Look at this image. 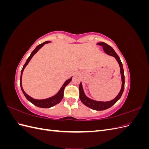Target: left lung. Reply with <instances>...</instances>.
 <instances>
[{
	"label": "left lung",
	"mask_w": 149,
	"mask_h": 149,
	"mask_svg": "<svg viewBox=\"0 0 149 149\" xmlns=\"http://www.w3.org/2000/svg\"><path fill=\"white\" fill-rule=\"evenodd\" d=\"M97 45H101L104 51V52L107 54V55H111L114 56L116 60L118 61V63L120 66V74H121V79H122V87L121 89L118 94V95L117 96L114 100H112L110 101H106V102H103V101H97L91 100V99L89 98L86 96L85 95L84 93V90L82 86V83L81 82L80 83L79 86V99L81 102L84 104L85 106H88V107L91 108L92 109L96 110V111H103L108 109V108L111 107V106L115 104V103L118 101L119 99L120 98L122 94L123 93L124 89V83H125V80H124V70H123V63L120 60V58L119 56L117 55V53L114 50V49L112 48L109 45L106 44L104 42H101V43H97Z\"/></svg>",
	"instance_id": "1"
}]
</instances>
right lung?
<instances>
[{
    "instance_id": "add662e5",
    "label": "right lung",
    "mask_w": 149,
    "mask_h": 149,
    "mask_svg": "<svg viewBox=\"0 0 149 149\" xmlns=\"http://www.w3.org/2000/svg\"><path fill=\"white\" fill-rule=\"evenodd\" d=\"M50 42L49 41H47V42H45L39 45L37 47L35 48V49L31 53L30 56L28 58V59L26 60V62L25 65H24L23 68H22V70L21 71V76H20V87H21V89L22 92H23L24 96H25V97L27 99L28 101H29L30 102H31L34 104L35 106L39 107H42V108H49V107H53L54 106H55L57 104L60 103L62 99L63 98V94H64V89L65 88L66 85L68 84L70 81L72 79V77H71L70 79H68V80H66V81L65 82V83L63 84V85L62 86V87L61 88V89H60V91L58 92V93L56 94H55V96H53L52 97H50L49 98L47 99H45V100H35V99H33L31 97H30V96H29L28 94H26L25 93V92L24 91V90L23 89V88H22V73H23V71L25 69V68L26 67V66L28 65V63H29V61H30V60L31 59V58L33 56V55L37 53L39 49L41 48L45 44H47L48 43Z\"/></svg>"
}]
</instances>
